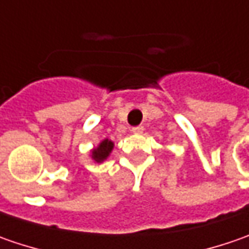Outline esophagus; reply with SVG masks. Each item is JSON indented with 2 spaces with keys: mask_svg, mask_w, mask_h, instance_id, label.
Instances as JSON below:
<instances>
[{
  "mask_svg": "<svg viewBox=\"0 0 249 249\" xmlns=\"http://www.w3.org/2000/svg\"><path fill=\"white\" fill-rule=\"evenodd\" d=\"M131 131L134 133V134H142V131H144V127L142 126H136V127H133Z\"/></svg>",
  "mask_w": 249,
  "mask_h": 249,
  "instance_id": "esophagus-1",
  "label": "esophagus"
}]
</instances>
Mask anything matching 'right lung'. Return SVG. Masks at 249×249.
<instances>
[{"mask_svg":"<svg viewBox=\"0 0 249 249\" xmlns=\"http://www.w3.org/2000/svg\"><path fill=\"white\" fill-rule=\"evenodd\" d=\"M112 149H113V142L108 139L102 140L100 142V145L91 151V158L94 159L95 162L101 163V162H104L105 159L109 157Z\"/></svg>","mask_w":249,"mask_h":249,"instance_id":"add662e5","label":"right lung"}]
</instances>
